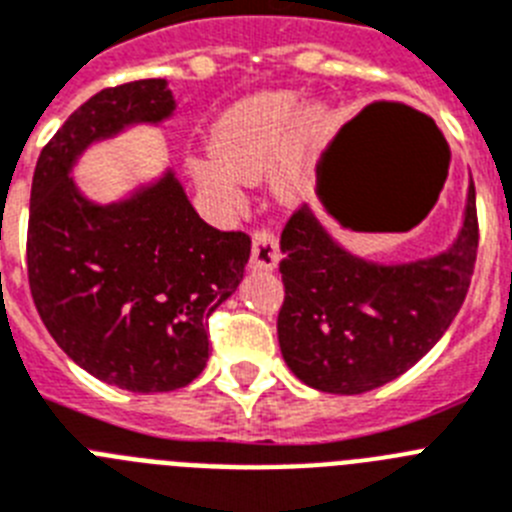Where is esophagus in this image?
I'll list each match as a JSON object with an SVG mask.
<instances>
[{"label": "esophagus", "mask_w": 512, "mask_h": 512, "mask_svg": "<svg viewBox=\"0 0 512 512\" xmlns=\"http://www.w3.org/2000/svg\"><path fill=\"white\" fill-rule=\"evenodd\" d=\"M281 257V247H278V237L270 229H257L252 234V257L250 265L252 270H273Z\"/></svg>", "instance_id": "esophagus-1"}]
</instances>
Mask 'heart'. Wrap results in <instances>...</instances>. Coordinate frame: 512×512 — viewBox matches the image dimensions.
Segmentation results:
<instances>
[{
    "label": "heart",
    "instance_id": "1",
    "mask_svg": "<svg viewBox=\"0 0 512 512\" xmlns=\"http://www.w3.org/2000/svg\"><path fill=\"white\" fill-rule=\"evenodd\" d=\"M299 100L291 92H262L231 105L219 121L213 123V157H198L193 162V177L201 193L224 206L242 201L244 180H257L278 162L288 139L296 141L291 162L281 172V188L293 190L299 185V162L311 146H317L327 133V115L319 105H311L300 115ZM297 128H292V123Z\"/></svg>",
    "mask_w": 512,
    "mask_h": 512
}]
</instances>
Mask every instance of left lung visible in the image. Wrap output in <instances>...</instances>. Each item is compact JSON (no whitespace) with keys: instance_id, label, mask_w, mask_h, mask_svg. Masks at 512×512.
<instances>
[{"instance_id":"obj_1","label":"left lung","mask_w":512,"mask_h":512,"mask_svg":"<svg viewBox=\"0 0 512 512\" xmlns=\"http://www.w3.org/2000/svg\"><path fill=\"white\" fill-rule=\"evenodd\" d=\"M479 247L474 182L464 226L441 255L376 265L350 255L309 208L281 234L283 306L278 342L311 389L363 394L415 366L441 340L469 291Z\"/></svg>"}]
</instances>
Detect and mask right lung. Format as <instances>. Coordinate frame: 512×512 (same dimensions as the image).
Masks as SVG:
<instances>
[{
	"mask_svg": "<svg viewBox=\"0 0 512 512\" xmlns=\"http://www.w3.org/2000/svg\"><path fill=\"white\" fill-rule=\"evenodd\" d=\"M172 110L164 79L97 92L43 146L30 190L28 283L46 330L84 371L139 394L198 379L208 317L237 291L252 250L244 231L206 224L172 172L110 206L69 177L92 141Z\"/></svg>",
	"mask_w": 512,
	"mask_h": 512,
	"instance_id": "1",
	"label": "right lung"
}]
</instances>
